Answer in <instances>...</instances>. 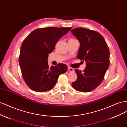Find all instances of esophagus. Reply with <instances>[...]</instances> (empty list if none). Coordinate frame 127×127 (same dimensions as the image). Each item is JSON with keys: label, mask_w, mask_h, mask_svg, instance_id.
<instances>
[{"label": "esophagus", "mask_w": 127, "mask_h": 127, "mask_svg": "<svg viewBox=\"0 0 127 127\" xmlns=\"http://www.w3.org/2000/svg\"><path fill=\"white\" fill-rule=\"evenodd\" d=\"M68 70L69 71H70V72H74V69H73L72 68H71V67H68Z\"/></svg>", "instance_id": "1"}]
</instances>
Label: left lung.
<instances>
[{
    "instance_id": "8db88e82",
    "label": "left lung",
    "mask_w": 127,
    "mask_h": 127,
    "mask_svg": "<svg viewBox=\"0 0 127 127\" xmlns=\"http://www.w3.org/2000/svg\"><path fill=\"white\" fill-rule=\"evenodd\" d=\"M71 32L80 43L77 58L85 61L86 65L83 71L76 69L77 79L72 86L77 91L89 92L103 81L109 67V49L103 36L95 31L79 28Z\"/></svg>"
}]
</instances>
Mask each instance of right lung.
<instances>
[{
	"instance_id": "1",
	"label": "right lung",
	"mask_w": 127,
	"mask_h": 127,
	"mask_svg": "<svg viewBox=\"0 0 127 127\" xmlns=\"http://www.w3.org/2000/svg\"><path fill=\"white\" fill-rule=\"evenodd\" d=\"M71 28L38 29L26 37L21 45L19 64L25 82L31 89L44 92L54 87L60 75L67 66L59 64L49 67L48 56L54 50L57 42Z\"/></svg>"
}]
</instances>
